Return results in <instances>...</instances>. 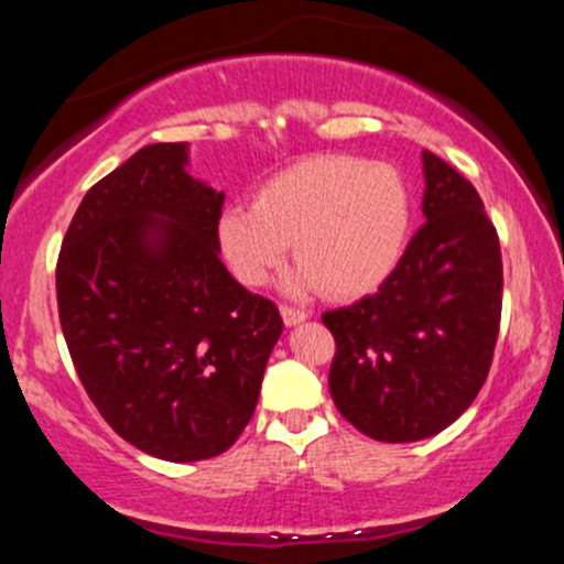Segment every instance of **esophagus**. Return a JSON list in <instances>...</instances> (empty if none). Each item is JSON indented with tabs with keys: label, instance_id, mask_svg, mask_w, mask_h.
I'll return each mask as SVG.
<instances>
[{
	"label": "esophagus",
	"instance_id": "obj_1",
	"mask_svg": "<svg viewBox=\"0 0 564 564\" xmlns=\"http://www.w3.org/2000/svg\"><path fill=\"white\" fill-rule=\"evenodd\" d=\"M281 318H283V323H286V326L291 328V326H300V323H304L310 318L307 313H304V310H296V307H286V304H283L281 307Z\"/></svg>",
	"mask_w": 564,
	"mask_h": 564
}]
</instances>
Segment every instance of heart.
Segmentation results:
<instances>
[{"mask_svg":"<svg viewBox=\"0 0 564 564\" xmlns=\"http://www.w3.org/2000/svg\"><path fill=\"white\" fill-rule=\"evenodd\" d=\"M411 217V191L394 166L315 156L262 183L254 206H228L217 238L246 286L268 281L294 243L300 268L286 278L289 294L323 289L352 300L379 289L398 268Z\"/></svg>","mask_w":564,"mask_h":564,"instance_id":"heart-1","label":"heart"}]
</instances>
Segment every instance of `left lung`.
Masks as SVG:
<instances>
[{
    "mask_svg": "<svg viewBox=\"0 0 564 564\" xmlns=\"http://www.w3.org/2000/svg\"><path fill=\"white\" fill-rule=\"evenodd\" d=\"M424 225L377 294L323 315L328 390L381 443L443 432L480 392L501 321V246L469 180L422 153Z\"/></svg>",
    "mask_w": 564,
    "mask_h": 564,
    "instance_id": "left-lung-1",
    "label": "left lung"
}]
</instances>
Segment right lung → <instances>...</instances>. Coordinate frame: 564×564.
<instances>
[{"label": "right lung", "instance_id": "1", "mask_svg": "<svg viewBox=\"0 0 564 564\" xmlns=\"http://www.w3.org/2000/svg\"><path fill=\"white\" fill-rule=\"evenodd\" d=\"M225 193L187 142H153L93 185L57 260V313L100 416L185 464L236 443L281 339L278 307L219 260Z\"/></svg>", "mask_w": 564, "mask_h": 564}]
</instances>
